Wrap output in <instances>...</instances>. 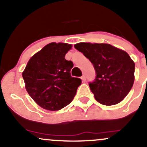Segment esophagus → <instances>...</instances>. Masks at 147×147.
Wrapping results in <instances>:
<instances>
[{
  "label": "esophagus",
  "mask_w": 147,
  "mask_h": 147,
  "mask_svg": "<svg viewBox=\"0 0 147 147\" xmlns=\"http://www.w3.org/2000/svg\"><path fill=\"white\" fill-rule=\"evenodd\" d=\"M81 79H82V80L83 81V82H85V81H86V77L84 75L82 76V77H81Z\"/></svg>",
  "instance_id": "1"
}]
</instances>
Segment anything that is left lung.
<instances>
[{
	"label": "left lung",
	"mask_w": 147,
	"mask_h": 147,
	"mask_svg": "<svg viewBox=\"0 0 147 147\" xmlns=\"http://www.w3.org/2000/svg\"><path fill=\"white\" fill-rule=\"evenodd\" d=\"M75 48L93 64L96 78L89 84L97 102L106 106L121 102L132 88L135 63L129 54L109 43H79Z\"/></svg>",
	"instance_id": "8db88e82"
}]
</instances>
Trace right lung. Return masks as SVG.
I'll return each mask as SVG.
<instances>
[{
    "label": "right lung",
    "instance_id": "add662e5",
    "mask_svg": "<svg viewBox=\"0 0 147 147\" xmlns=\"http://www.w3.org/2000/svg\"><path fill=\"white\" fill-rule=\"evenodd\" d=\"M72 47L65 43H49L30 59L22 73L27 92L45 110L59 111L68 105L82 83L71 77L73 63L65 59Z\"/></svg>",
    "mask_w": 147,
    "mask_h": 147
}]
</instances>
